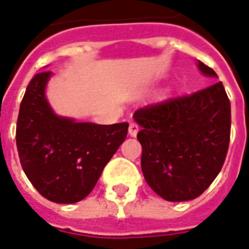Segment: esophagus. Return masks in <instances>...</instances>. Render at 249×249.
Here are the masks:
<instances>
[{"mask_svg":"<svg viewBox=\"0 0 249 249\" xmlns=\"http://www.w3.org/2000/svg\"><path fill=\"white\" fill-rule=\"evenodd\" d=\"M138 132H139V124L135 122H131L130 127H128V134H130L131 136H136Z\"/></svg>","mask_w":249,"mask_h":249,"instance_id":"1","label":"esophagus"}]
</instances>
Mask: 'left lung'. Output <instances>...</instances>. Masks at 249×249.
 Wrapping results in <instances>:
<instances>
[{
    "instance_id": "8db88e82",
    "label": "left lung",
    "mask_w": 249,
    "mask_h": 249,
    "mask_svg": "<svg viewBox=\"0 0 249 249\" xmlns=\"http://www.w3.org/2000/svg\"><path fill=\"white\" fill-rule=\"evenodd\" d=\"M207 76L213 69L198 61ZM142 126V170L167 201L194 200L221 171L230 144L231 105L222 82L135 111Z\"/></svg>"
}]
</instances>
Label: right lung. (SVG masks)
<instances>
[{
  "label": "right lung",
  "instance_id": "obj_1",
  "mask_svg": "<svg viewBox=\"0 0 249 249\" xmlns=\"http://www.w3.org/2000/svg\"><path fill=\"white\" fill-rule=\"evenodd\" d=\"M51 71L31 79L19 107L17 148L27 178L44 197L78 203L124 142L128 123L94 124L55 115L45 97Z\"/></svg>",
  "mask_w": 249,
  "mask_h": 249
}]
</instances>
